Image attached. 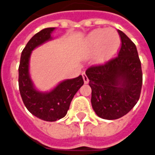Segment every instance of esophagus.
Listing matches in <instances>:
<instances>
[{
    "label": "esophagus",
    "mask_w": 155,
    "mask_h": 155,
    "mask_svg": "<svg viewBox=\"0 0 155 155\" xmlns=\"http://www.w3.org/2000/svg\"><path fill=\"white\" fill-rule=\"evenodd\" d=\"M82 76H83V79H84V84H88V83H89V78H88V77L86 76V74L84 72V73L82 74Z\"/></svg>",
    "instance_id": "1"
}]
</instances>
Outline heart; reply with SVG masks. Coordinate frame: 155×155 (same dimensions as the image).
Instances as JSON below:
<instances>
[{
    "mask_svg": "<svg viewBox=\"0 0 155 155\" xmlns=\"http://www.w3.org/2000/svg\"><path fill=\"white\" fill-rule=\"evenodd\" d=\"M121 44L119 32L112 28H97L91 31L85 39L89 52H94L93 59L97 64H104L117 53Z\"/></svg>",
    "mask_w": 155,
    "mask_h": 155,
    "instance_id": "heart-1",
    "label": "heart"
}]
</instances>
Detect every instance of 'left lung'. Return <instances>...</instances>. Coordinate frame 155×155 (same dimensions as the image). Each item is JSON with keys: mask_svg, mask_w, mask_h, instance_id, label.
<instances>
[{"mask_svg": "<svg viewBox=\"0 0 155 155\" xmlns=\"http://www.w3.org/2000/svg\"><path fill=\"white\" fill-rule=\"evenodd\" d=\"M121 48L118 57L102 65L91 66L85 74L91 88V105L98 117L117 120L137 104L142 86V71L136 46L118 30Z\"/></svg>", "mask_w": 155, "mask_h": 155, "instance_id": "1", "label": "left lung"}]
</instances>
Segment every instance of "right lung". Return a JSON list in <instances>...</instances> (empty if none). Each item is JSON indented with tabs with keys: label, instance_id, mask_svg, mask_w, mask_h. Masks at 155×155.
<instances>
[{
	"label": "right lung",
	"instance_id": "right-lung-1",
	"mask_svg": "<svg viewBox=\"0 0 155 155\" xmlns=\"http://www.w3.org/2000/svg\"><path fill=\"white\" fill-rule=\"evenodd\" d=\"M55 28H46L36 33L26 44L21 52L19 65V90L26 108L34 116L45 121H57L64 118L70 108L74 95L84 84L80 75L65 79L48 92L35 89L29 75V58L36 47L52 39Z\"/></svg>",
	"mask_w": 155,
	"mask_h": 155
}]
</instances>
